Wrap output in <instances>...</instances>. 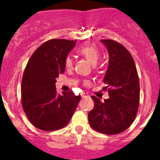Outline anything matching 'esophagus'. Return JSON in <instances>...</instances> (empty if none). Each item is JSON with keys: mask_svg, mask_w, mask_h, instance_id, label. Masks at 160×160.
I'll use <instances>...</instances> for the list:
<instances>
[{"mask_svg": "<svg viewBox=\"0 0 160 160\" xmlns=\"http://www.w3.org/2000/svg\"><path fill=\"white\" fill-rule=\"evenodd\" d=\"M81 96L82 98H87V97H89V94H87V93H82Z\"/></svg>", "mask_w": 160, "mask_h": 160, "instance_id": "obj_1", "label": "esophagus"}]
</instances>
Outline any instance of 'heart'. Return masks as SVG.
<instances>
[{"mask_svg":"<svg viewBox=\"0 0 160 160\" xmlns=\"http://www.w3.org/2000/svg\"><path fill=\"white\" fill-rule=\"evenodd\" d=\"M77 53L85 58L93 66L98 62L101 55L98 47L94 44H87L81 46L77 49ZM64 65L66 70H70L73 67V60L70 56H67L65 58Z\"/></svg>","mask_w":160,"mask_h":160,"instance_id":"heart-1","label":"heart"}]
</instances>
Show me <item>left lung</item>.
Instances as JSON below:
<instances>
[{"mask_svg": "<svg viewBox=\"0 0 160 160\" xmlns=\"http://www.w3.org/2000/svg\"><path fill=\"white\" fill-rule=\"evenodd\" d=\"M109 53V66L103 82L109 98L101 102L91 96L94 107L88 114L89 123L95 131L117 135L135 120L139 105V80L135 62L122 45L111 39L101 40Z\"/></svg>", "mask_w": 160, "mask_h": 160, "instance_id": "obj_1", "label": "left lung"}]
</instances>
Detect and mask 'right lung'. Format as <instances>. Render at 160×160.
I'll use <instances>...</instances> for the list:
<instances>
[{
    "label": "right lung",
    "instance_id": "1",
    "mask_svg": "<svg viewBox=\"0 0 160 160\" xmlns=\"http://www.w3.org/2000/svg\"><path fill=\"white\" fill-rule=\"evenodd\" d=\"M76 41L51 39L41 45L25 66L22 81V104L28 119L42 131L64 128L75 111L81 96L73 91L58 94L56 78L65 71V58Z\"/></svg>",
    "mask_w": 160,
    "mask_h": 160
}]
</instances>
